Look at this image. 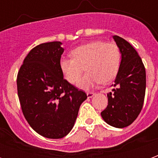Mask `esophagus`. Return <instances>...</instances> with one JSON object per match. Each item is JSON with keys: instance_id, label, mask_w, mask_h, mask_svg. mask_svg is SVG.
I'll list each match as a JSON object with an SVG mask.
<instances>
[{"instance_id": "obj_1", "label": "esophagus", "mask_w": 158, "mask_h": 158, "mask_svg": "<svg viewBox=\"0 0 158 158\" xmlns=\"http://www.w3.org/2000/svg\"><path fill=\"white\" fill-rule=\"evenodd\" d=\"M96 95V93L94 92H87V96H88V98H92L93 96Z\"/></svg>"}]
</instances>
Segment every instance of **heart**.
Segmentation results:
<instances>
[{"label": "heart", "mask_w": 158, "mask_h": 158, "mask_svg": "<svg viewBox=\"0 0 158 158\" xmlns=\"http://www.w3.org/2000/svg\"><path fill=\"white\" fill-rule=\"evenodd\" d=\"M71 54L73 57L60 60V69L69 83L75 84L85 67L88 73L78 82L80 89H89L101 82L107 84L118 74L121 53L113 42H89L73 50Z\"/></svg>", "instance_id": "heart-1"}]
</instances>
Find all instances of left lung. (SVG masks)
I'll return each instance as SVG.
<instances>
[{"instance_id": "obj_1", "label": "left lung", "mask_w": 158, "mask_h": 158, "mask_svg": "<svg viewBox=\"0 0 158 158\" xmlns=\"http://www.w3.org/2000/svg\"><path fill=\"white\" fill-rule=\"evenodd\" d=\"M113 40L121 53L120 67L113 92L107 94L108 105L101 113L109 125L122 129L130 125L142 109L146 93V69L135 49L118 35Z\"/></svg>"}]
</instances>
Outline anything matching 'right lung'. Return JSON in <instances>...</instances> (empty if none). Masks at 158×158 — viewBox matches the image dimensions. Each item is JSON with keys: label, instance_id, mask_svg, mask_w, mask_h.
Returning <instances> with one entry per match:
<instances>
[{"label": "right lung", "instance_id": "obj_1", "mask_svg": "<svg viewBox=\"0 0 158 158\" xmlns=\"http://www.w3.org/2000/svg\"><path fill=\"white\" fill-rule=\"evenodd\" d=\"M62 45L47 42L33 48L17 78L24 118L35 132L49 139H61L71 131L79 106L87 98L85 92L63 79Z\"/></svg>", "mask_w": 158, "mask_h": 158}]
</instances>
